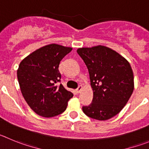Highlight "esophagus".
Instances as JSON below:
<instances>
[{
	"label": "esophagus",
	"instance_id": "1",
	"mask_svg": "<svg viewBox=\"0 0 149 149\" xmlns=\"http://www.w3.org/2000/svg\"><path fill=\"white\" fill-rule=\"evenodd\" d=\"M81 90H82V86H81V85H79V86L77 88V89H76V92H77L78 93H80Z\"/></svg>",
	"mask_w": 149,
	"mask_h": 149
}]
</instances>
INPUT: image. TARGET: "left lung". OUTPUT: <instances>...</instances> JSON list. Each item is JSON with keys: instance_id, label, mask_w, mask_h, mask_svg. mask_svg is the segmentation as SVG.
I'll return each mask as SVG.
<instances>
[{"instance_id": "8db88e82", "label": "left lung", "mask_w": 149, "mask_h": 149, "mask_svg": "<svg viewBox=\"0 0 149 149\" xmlns=\"http://www.w3.org/2000/svg\"><path fill=\"white\" fill-rule=\"evenodd\" d=\"M88 69L93 91L92 102L82 111L92 119L107 120L116 116L134 91V74L129 62L104 46L77 49Z\"/></svg>"}]
</instances>
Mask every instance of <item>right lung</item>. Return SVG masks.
Instances as JSON below:
<instances>
[{
    "mask_svg": "<svg viewBox=\"0 0 149 149\" xmlns=\"http://www.w3.org/2000/svg\"><path fill=\"white\" fill-rule=\"evenodd\" d=\"M71 47L56 44L36 49L20 63L17 70L21 93L31 109L44 117H53L66 110L73 94L64 88L58 70L60 61Z\"/></svg>",
    "mask_w": 149,
    "mask_h": 149,
    "instance_id": "1",
    "label": "right lung"
}]
</instances>
